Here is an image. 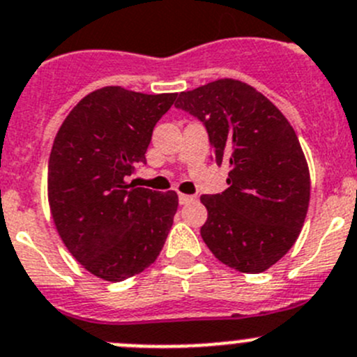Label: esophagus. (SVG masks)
I'll list each match as a JSON object with an SVG mask.
<instances>
[{
  "label": "esophagus",
  "mask_w": 357,
  "mask_h": 357,
  "mask_svg": "<svg viewBox=\"0 0 357 357\" xmlns=\"http://www.w3.org/2000/svg\"><path fill=\"white\" fill-rule=\"evenodd\" d=\"M196 201V196H189V194H178V203L180 204H187Z\"/></svg>",
  "instance_id": "1"
}]
</instances>
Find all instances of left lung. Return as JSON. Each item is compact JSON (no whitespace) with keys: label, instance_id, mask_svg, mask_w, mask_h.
Returning a JSON list of instances; mask_svg holds the SVG:
<instances>
[{"label":"left lung","instance_id":"8db88e82","mask_svg":"<svg viewBox=\"0 0 357 357\" xmlns=\"http://www.w3.org/2000/svg\"><path fill=\"white\" fill-rule=\"evenodd\" d=\"M175 107L199 119L211 158L229 167V187L203 194L201 238L239 273L269 269L297 241L310 197L305 156L288 119L267 97L238 79L182 91Z\"/></svg>","mask_w":357,"mask_h":357}]
</instances>
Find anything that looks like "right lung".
Masks as SVG:
<instances>
[{"label":"right lung","mask_w":357,"mask_h":357,"mask_svg":"<svg viewBox=\"0 0 357 357\" xmlns=\"http://www.w3.org/2000/svg\"><path fill=\"white\" fill-rule=\"evenodd\" d=\"M177 93L105 86L88 93L60 126L48 161L52 217L70 255L111 283L142 273L160 255L178 196L126 178L146 165L161 116Z\"/></svg>","instance_id":"obj_1"}]
</instances>
